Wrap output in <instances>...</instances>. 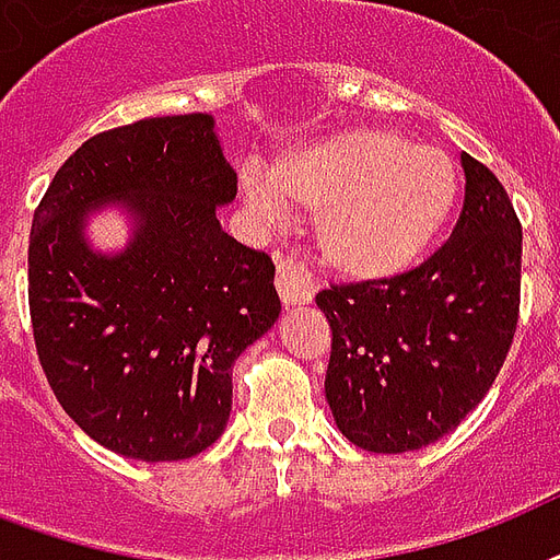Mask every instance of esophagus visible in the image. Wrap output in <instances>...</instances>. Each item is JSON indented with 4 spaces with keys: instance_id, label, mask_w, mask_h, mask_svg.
Here are the masks:
<instances>
[{
    "instance_id": "obj_1",
    "label": "esophagus",
    "mask_w": 560,
    "mask_h": 560,
    "mask_svg": "<svg viewBox=\"0 0 560 560\" xmlns=\"http://www.w3.org/2000/svg\"><path fill=\"white\" fill-rule=\"evenodd\" d=\"M277 292H280V301L285 306H301V303L312 301L315 285H312V277L294 259L280 257L277 259Z\"/></svg>"
}]
</instances>
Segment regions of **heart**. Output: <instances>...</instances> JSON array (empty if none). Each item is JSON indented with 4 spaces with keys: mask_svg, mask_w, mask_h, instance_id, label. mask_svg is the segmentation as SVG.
Segmentation results:
<instances>
[{
    "mask_svg": "<svg viewBox=\"0 0 560 560\" xmlns=\"http://www.w3.org/2000/svg\"><path fill=\"white\" fill-rule=\"evenodd\" d=\"M462 177L432 145L383 128H350L312 140L245 175L242 198L277 215V198L315 219L324 266L345 280H394L420 266L456 215Z\"/></svg>",
    "mask_w": 560,
    "mask_h": 560,
    "instance_id": "obj_1",
    "label": "heart"
}]
</instances>
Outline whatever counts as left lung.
<instances>
[{"label":"left lung","mask_w":560,"mask_h":560,"mask_svg":"<svg viewBox=\"0 0 560 560\" xmlns=\"http://www.w3.org/2000/svg\"><path fill=\"white\" fill-rule=\"evenodd\" d=\"M453 240L394 280L315 298L332 329L327 394L336 427L368 453L435 444L479 406L517 329L523 231L491 168L462 154Z\"/></svg>","instance_id":"obj_1"}]
</instances>
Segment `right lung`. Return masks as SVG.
<instances>
[{"label":"right lung","instance_id":"add662e5","mask_svg":"<svg viewBox=\"0 0 560 560\" xmlns=\"http://www.w3.org/2000/svg\"><path fill=\"white\" fill-rule=\"evenodd\" d=\"M236 198L210 114L160 116L86 140L34 212L28 306L51 392L125 458L180 462L231 420L233 362L280 318L275 262L221 231ZM116 206L132 233L92 248Z\"/></svg>","mask_w":560,"mask_h":560}]
</instances>
